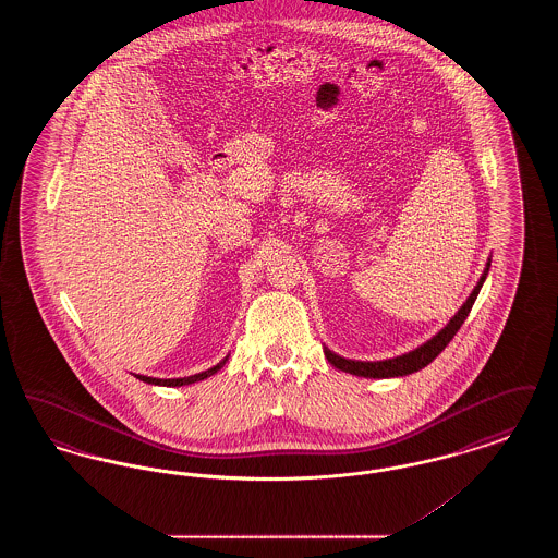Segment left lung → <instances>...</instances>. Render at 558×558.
<instances>
[{
    "mask_svg": "<svg viewBox=\"0 0 558 558\" xmlns=\"http://www.w3.org/2000/svg\"><path fill=\"white\" fill-rule=\"evenodd\" d=\"M487 271H489V264L485 267L475 291L471 292V296L466 299V303L458 310V314L450 319V324L439 335H435L430 341H426L425 345H421L418 349L405 353V355L393 357V360H385V362H353V360H345V357L324 349L328 362L339 371L349 372V374H355V376H366V378H391V376H405V374H412V372L423 371L448 347V343L453 339V335L464 324V319L469 318L478 291L485 282Z\"/></svg>",
    "mask_w": 558,
    "mask_h": 558,
    "instance_id": "8db88e82",
    "label": "left lung"
}]
</instances>
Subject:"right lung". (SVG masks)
I'll list each match as a JSON object with an SVG mask.
<instances>
[{
    "label": "right lung",
    "instance_id": "obj_1",
    "mask_svg": "<svg viewBox=\"0 0 558 558\" xmlns=\"http://www.w3.org/2000/svg\"><path fill=\"white\" fill-rule=\"evenodd\" d=\"M228 360V357H226ZM226 360L223 362H219L217 366H213L211 371L201 372V374H194V376H186V378H153V376H142V374H135L140 380H144V383H148V385H162V387H182V385H190V383H196V380H203V378H207V376H211L215 372L219 371L223 364H226Z\"/></svg>",
    "mask_w": 558,
    "mask_h": 558
}]
</instances>
